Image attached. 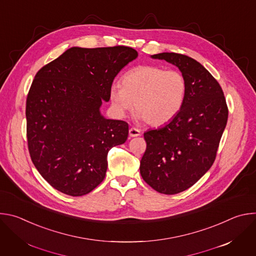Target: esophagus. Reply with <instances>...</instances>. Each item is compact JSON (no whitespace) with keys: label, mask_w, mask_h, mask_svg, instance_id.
Wrapping results in <instances>:
<instances>
[{"label":"esophagus","mask_w":256,"mask_h":256,"mask_svg":"<svg viewBox=\"0 0 256 256\" xmlns=\"http://www.w3.org/2000/svg\"><path fill=\"white\" fill-rule=\"evenodd\" d=\"M128 134H130V136L134 138V136H138L140 134V130L136 128H130L128 130Z\"/></svg>","instance_id":"1"}]
</instances>
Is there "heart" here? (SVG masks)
Returning a JSON list of instances; mask_svg holds the SVG:
<instances>
[{
    "instance_id": "1",
    "label": "heart",
    "mask_w": 256,
    "mask_h": 256,
    "mask_svg": "<svg viewBox=\"0 0 256 256\" xmlns=\"http://www.w3.org/2000/svg\"><path fill=\"white\" fill-rule=\"evenodd\" d=\"M186 93L188 83L179 70L149 64L126 72L120 85L110 87L109 99L118 116L124 118L134 104L138 120L159 126L177 116Z\"/></svg>"
}]
</instances>
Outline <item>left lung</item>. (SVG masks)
Listing matches in <instances>:
<instances>
[{"instance_id":"8db88e82","label":"left lung","mask_w":256,"mask_h":256,"mask_svg":"<svg viewBox=\"0 0 256 256\" xmlns=\"http://www.w3.org/2000/svg\"><path fill=\"white\" fill-rule=\"evenodd\" d=\"M151 58L176 66L188 83L177 116L144 134L147 149L140 165L142 179L152 188L175 194L192 186L212 167L227 124L228 107L220 84L196 60L175 52Z\"/></svg>"}]
</instances>
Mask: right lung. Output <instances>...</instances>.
Listing matches in <instances>:
<instances>
[{
	"label": "right lung",
	"mask_w": 256,
	"mask_h": 256,
	"mask_svg": "<svg viewBox=\"0 0 256 256\" xmlns=\"http://www.w3.org/2000/svg\"><path fill=\"white\" fill-rule=\"evenodd\" d=\"M132 48H70L35 75L26 100L31 160L56 190L81 196L105 177L107 154L124 144L128 124L105 118L100 107Z\"/></svg>",
	"instance_id": "add662e5"
}]
</instances>
